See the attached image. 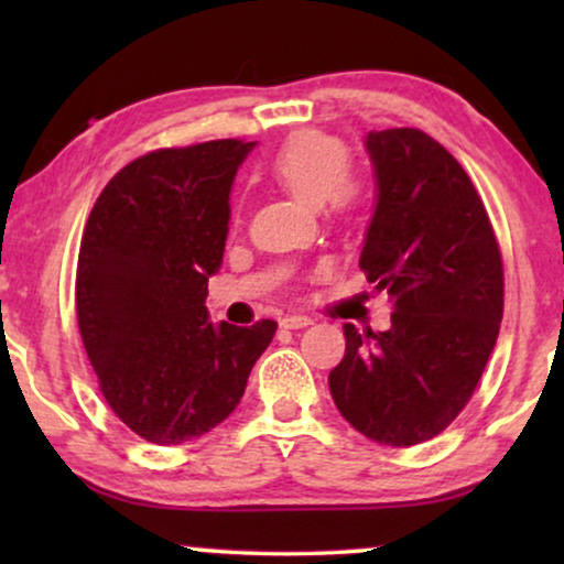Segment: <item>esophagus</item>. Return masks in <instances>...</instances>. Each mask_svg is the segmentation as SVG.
Returning a JSON list of instances; mask_svg holds the SVG:
<instances>
[{"mask_svg":"<svg viewBox=\"0 0 564 564\" xmlns=\"http://www.w3.org/2000/svg\"><path fill=\"white\" fill-rule=\"evenodd\" d=\"M311 318H307V315H284V318L280 321V326L282 328H305V326H311Z\"/></svg>","mask_w":564,"mask_h":564,"instance_id":"34e87169","label":"esophagus"}]
</instances>
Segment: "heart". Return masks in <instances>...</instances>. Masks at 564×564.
<instances>
[{"label": "heart", "mask_w": 564, "mask_h": 564, "mask_svg": "<svg viewBox=\"0 0 564 564\" xmlns=\"http://www.w3.org/2000/svg\"><path fill=\"white\" fill-rule=\"evenodd\" d=\"M349 172V151L334 135L305 133L292 135L269 161V174L290 195L305 205L328 203L334 210H351L359 199L357 184L344 180Z\"/></svg>", "instance_id": "obj_1"}]
</instances>
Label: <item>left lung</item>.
Here are the masks:
<instances>
[{"label": "left lung", "instance_id": "1", "mask_svg": "<svg viewBox=\"0 0 564 564\" xmlns=\"http://www.w3.org/2000/svg\"><path fill=\"white\" fill-rule=\"evenodd\" d=\"M375 213L359 267L390 295V328L344 326L334 403L388 446L429 442L480 382L503 318V261L485 205L459 161L415 128L372 130Z\"/></svg>", "mask_w": 564, "mask_h": 564}]
</instances>
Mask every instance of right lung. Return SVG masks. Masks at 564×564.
<instances>
[{
    "label": "right lung",
    "instance_id": "1",
    "mask_svg": "<svg viewBox=\"0 0 564 564\" xmlns=\"http://www.w3.org/2000/svg\"><path fill=\"white\" fill-rule=\"evenodd\" d=\"M257 143L207 141L130 161L84 228L76 318L99 390L151 444H182L241 403L276 323L238 328L207 313L226 251L230 189Z\"/></svg>",
    "mask_w": 564,
    "mask_h": 564
}]
</instances>
